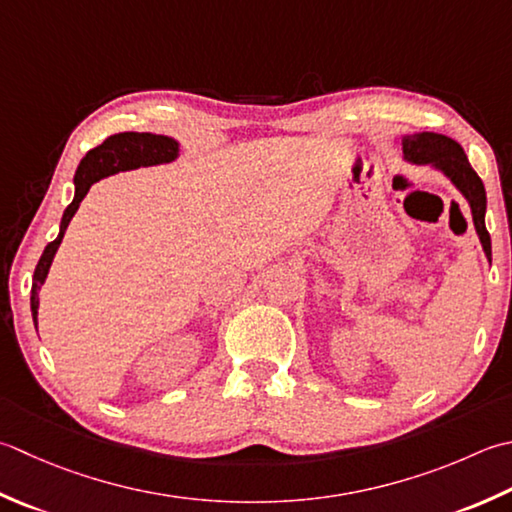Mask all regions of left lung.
<instances>
[{
  "mask_svg": "<svg viewBox=\"0 0 512 512\" xmlns=\"http://www.w3.org/2000/svg\"><path fill=\"white\" fill-rule=\"evenodd\" d=\"M404 155L415 164H433L450 177L462 195L468 199L470 210H473V222L479 235V242L484 246V253L490 259V235L484 224L486 215V190L482 179L468 164L464 148L455 139L437 133H417L404 137Z\"/></svg>",
  "mask_w": 512,
  "mask_h": 512,
  "instance_id": "obj_1",
  "label": "left lung"
}]
</instances>
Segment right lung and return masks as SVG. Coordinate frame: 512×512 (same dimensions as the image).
<instances>
[{
  "mask_svg": "<svg viewBox=\"0 0 512 512\" xmlns=\"http://www.w3.org/2000/svg\"><path fill=\"white\" fill-rule=\"evenodd\" d=\"M179 144L175 139L164 137V135H153V133H117L106 137L102 144L88 150L86 157L79 162L77 173H75V199L64 210L62 226H59V235L55 242H50L42 257H39L35 275H33V290H30V310H33V322L37 328V308H39V295L37 290L44 284L48 275V268L53 264V257L57 253L59 244H62L66 228L70 219L77 213L79 204L86 197L88 188L102 177L115 175L119 170H130L139 166H155V164H166L173 162L177 157Z\"/></svg>",
  "mask_w": 512,
  "mask_h": 512,
  "instance_id": "1",
  "label": "right lung"
}]
</instances>
